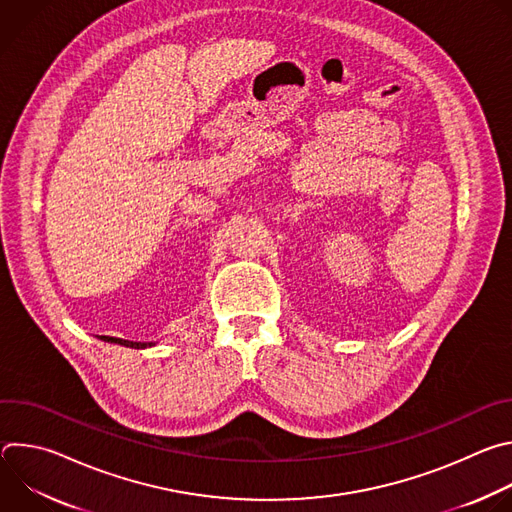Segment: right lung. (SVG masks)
I'll list each match as a JSON object with an SVG mask.
<instances>
[{
  "mask_svg": "<svg viewBox=\"0 0 512 512\" xmlns=\"http://www.w3.org/2000/svg\"><path fill=\"white\" fill-rule=\"evenodd\" d=\"M101 340L105 342H115L121 346H129V348H145V346H152V342H131V340H121V338H113V336H101Z\"/></svg>",
  "mask_w": 512,
  "mask_h": 512,
  "instance_id": "1",
  "label": "right lung"
}]
</instances>
